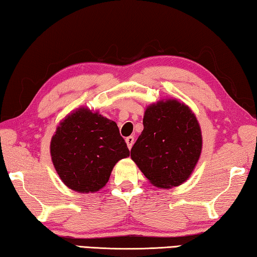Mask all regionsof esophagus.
<instances>
[{
  "label": "esophagus",
  "instance_id": "1",
  "mask_svg": "<svg viewBox=\"0 0 257 257\" xmlns=\"http://www.w3.org/2000/svg\"><path fill=\"white\" fill-rule=\"evenodd\" d=\"M134 142H135V138L133 136H129V137L125 138V143H127V146H128L129 150H132V147L134 145Z\"/></svg>",
  "mask_w": 257,
  "mask_h": 257
}]
</instances>
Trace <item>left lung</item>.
Returning a JSON list of instances; mask_svg holds the SVG:
<instances>
[{
	"label": "left lung",
	"mask_w": 257,
	"mask_h": 257,
	"mask_svg": "<svg viewBox=\"0 0 257 257\" xmlns=\"http://www.w3.org/2000/svg\"><path fill=\"white\" fill-rule=\"evenodd\" d=\"M143 124L132 160L158 188L184 184L202 153V130L196 115L184 102L165 98L146 107Z\"/></svg>",
	"instance_id": "1"
}]
</instances>
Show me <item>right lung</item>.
<instances>
[{
	"instance_id": "right-lung-1",
	"label": "right lung",
	"mask_w": 257,
	"mask_h": 257,
	"mask_svg": "<svg viewBox=\"0 0 257 257\" xmlns=\"http://www.w3.org/2000/svg\"><path fill=\"white\" fill-rule=\"evenodd\" d=\"M50 152L60 179L82 194L102 189L114 165L130 153L114 121L87 106L76 108L60 121Z\"/></svg>"
}]
</instances>
